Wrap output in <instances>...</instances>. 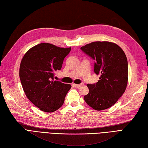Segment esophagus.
<instances>
[{
	"label": "esophagus",
	"instance_id": "1",
	"mask_svg": "<svg viewBox=\"0 0 148 148\" xmlns=\"http://www.w3.org/2000/svg\"><path fill=\"white\" fill-rule=\"evenodd\" d=\"M73 85H74V86H75V87H76V88H79V87L82 86V85H83V84H74Z\"/></svg>",
	"mask_w": 148,
	"mask_h": 148
}]
</instances>
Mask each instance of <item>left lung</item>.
Returning a JSON list of instances; mask_svg holds the SVG:
<instances>
[{
    "instance_id": "8db88e82",
    "label": "left lung",
    "mask_w": 148,
    "mask_h": 148,
    "mask_svg": "<svg viewBox=\"0 0 148 148\" xmlns=\"http://www.w3.org/2000/svg\"><path fill=\"white\" fill-rule=\"evenodd\" d=\"M81 50L95 60L94 72L99 75L96 84H87L89 92L84 99L96 110L112 107L125 92L128 83V63L124 51L110 41H94Z\"/></svg>"
}]
</instances>
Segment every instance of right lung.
I'll use <instances>...</instances> for the list:
<instances>
[{"label": "right lung", "mask_w": 148, "mask_h": 148, "mask_svg": "<svg viewBox=\"0 0 148 148\" xmlns=\"http://www.w3.org/2000/svg\"><path fill=\"white\" fill-rule=\"evenodd\" d=\"M71 47H59L49 43L32 47L25 54L19 67V77L26 96L41 111L53 112L64 104L71 84L54 80Z\"/></svg>", "instance_id": "add662e5"}]
</instances>
